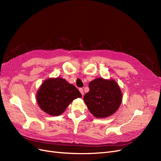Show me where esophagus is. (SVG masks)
I'll return each mask as SVG.
<instances>
[{
	"label": "esophagus",
	"mask_w": 161,
	"mask_h": 161,
	"mask_svg": "<svg viewBox=\"0 0 161 161\" xmlns=\"http://www.w3.org/2000/svg\"><path fill=\"white\" fill-rule=\"evenodd\" d=\"M79 91H80V93H81L82 96H83V95H84V91H83V89H82V88H80V89H79Z\"/></svg>",
	"instance_id": "esophagus-1"
}]
</instances>
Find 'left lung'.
Instances as JSON below:
<instances>
[{"label":"left lung","mask_w":161,"mask_h":161,"mask_svg":"<svg viewBox=\"0 0 161 161\" xmlns=\"http://www.w3.org/2000/svg\"><path fill=\"white\" fill-rule=\"evenodd\" d=\"M89 92L84 101L91 114L97 118H105L114 114L122 101V92L114 79L97 78L89 82Z\"/></svg>","instance_id":"8db88e82"}]
</instances>
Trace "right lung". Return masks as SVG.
I'll return each mask as SVG.
<instances>
[{
	"instance_id": "right-lung-1",
	"label": "right lung",
	"mask_w": 161,
	"mask_h": 161,
	"mask_svg": "<svg viewBox=\"0 0 161 161\" xmlns=\"http://www.w3.org/2000/svg\"><path fill=\"white\" fill-rule=\"evenodd\" d=\"M82 95L76 87L62 78H49L43 82L36 94L40 109L52 116L64 113L67 107Z\"/></svg>"
}]
</instances>
